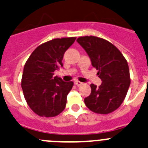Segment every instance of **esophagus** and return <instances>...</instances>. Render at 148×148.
I'll return each mask as SVG.
<instances>
[{"label": "esophagus", "instance_id": "1", "mask_svg": "<svg viewBox=\"0 0 148 148\" xmlns=\"http://www.w3.org/2000/svg\"><path fill=\"white\" fill-rule=\"evenodd\" d=\"M75 85L77 86H81V85H83V84H84V83H82V82H80V81H75Z\"/></svg>", "mask_w": 148, "mask_h": 148}]
</instances>
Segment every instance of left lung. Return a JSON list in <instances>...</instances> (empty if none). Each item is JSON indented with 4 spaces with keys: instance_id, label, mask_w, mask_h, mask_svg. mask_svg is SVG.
Masks as SVG:
<instances>
[{
    "instance_id": "8db88e82",
    "label": "left lung",
    "mask_w": 148,
    "mask_h": 148,
    "mask_svg": "<svg viewBox=\"0 0 148 148\" xmlns=\"http://www.w3.org/2000/svg\"><path fill=\"white\" fill-rule=\"evenodd\" d=\"M77 42L86 51L102 81L99 87L91 84V94L84 99L86 105L96 113L115 110L124 100L130 86L127 61L117 48L105 39L84 36L78 38Z\"/></svg>"
}]
</instances>
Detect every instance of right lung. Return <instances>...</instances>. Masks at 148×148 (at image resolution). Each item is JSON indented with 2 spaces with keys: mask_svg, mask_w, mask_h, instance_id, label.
Masks as SVG:
<instances>
[{
  "mask_svg": "<svg viewBox=\"0 0 148 148\" xmlns=\"http://www.w3.org/2000/svg\"><path fill=\"white\" fill-rule=\"evenodd\" d=\"M76 38L49 40L38 46L24 67L22 88L31 110L42 117H54L65 108L67 96L73 86L54 76V71L62 67L64 52Z\"/></svg>",
  "mask_w": 148,
  "mask_h": 148,
  "instance_id": "obj_1",
  "label": "right lung"
}]
</instances>
